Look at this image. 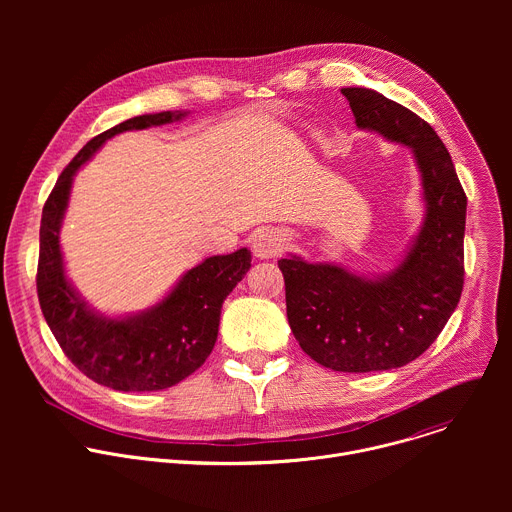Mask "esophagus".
Returning a JSON list of instances; mask_svg holds the SVG:
<instances>
[{
    "instance_id": "34e87169",
    "label": "esophagus",
    "mask_w": 512,
    "mask_h": 512,
    "mask_svg": "<svg viewBox=\"0 0 512 512\" xmlns=\"http://www.w3.org/2000/svg\"><path fill=\"white\" fill-rule=\"evenodd\" d=\"M283 245H285V237L277 229H269V227L259 229L251 239L253 253L259 259H271V257L279 255Z\"/></svg>"
}]
</instances>
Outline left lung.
Wrapping results in <instances>:
<instances>
[{
	"instance_id": "left-lung-1",
	"label": "left lung",
	"mask_w": 512,
	"mask_h": 512,
	"mask_svg": "<svg viewBox=\"0 0 512 512\" xmlns=\"http://www.w3.org/2000/svg\"><path fill=\"white\" fill-rule=\"evenodd\" d=\"M358 129L407 145L425 202L423 223L389 273L279 259L289 328L302 350L340 373L399 369L423 354L454 314L464 285L466 194L442 139L373 89H342Z\"/></svg>"
}]
</instances>
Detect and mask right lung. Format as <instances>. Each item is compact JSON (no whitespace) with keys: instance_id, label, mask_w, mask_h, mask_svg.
I'll return each mask as SVG.
<instances>
[{"instance_id":"obj_1","label":"right lung","mask_w":512,"mask_h":512,"mask_svg":"<svg viewBox=\"0 0 512 512\" xmlns=\"http://www.w3.org/2000/svg\"><path fill=\"white\" fill-rule=\"evenodd\" d=\"M186 115L188 111L139 115L93 137L58 176L42 210L36 275L42 314L68 360L115 391H162L200 369L214 348L223 302L251 267L247 247L206 257L178 279L162 302L117 318L95 312L66 277L60 227L79 168L117 133L174 123Z\"/></svg>"}]
</instances>
